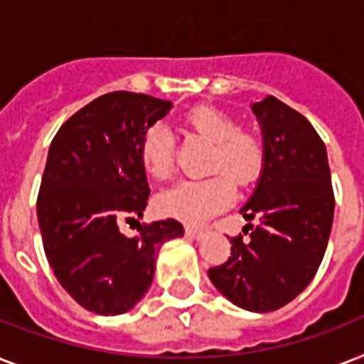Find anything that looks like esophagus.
Masks as SVG:
<instances>
[{
  "mask_svg": "<svg viewBox=\"0 0 364 364\" xmlns=\"http://www.w3.org/2000/svg\"><path fill=\"white\" fill-rule=\"evenodd\" d=\"M185 234H187L188 238H193V240H200V238H204V230H200V228L187 227V228H185Z\"/></svg>",
  "mask_w": 364,
  "mask_h": 364,
  "instance_id": "1",
  "label": "esophagus"
}]
</instances>
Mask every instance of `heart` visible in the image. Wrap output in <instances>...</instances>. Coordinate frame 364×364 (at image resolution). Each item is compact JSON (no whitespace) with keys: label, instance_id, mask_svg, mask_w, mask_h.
<instances>
[{"label":"heart","instance_id":"b5f03b06","mask_svg":"<svg viewBox=\"0 0 364 364\" xmlns=\"http://www.w3.org/2000/svg\"><path fill=\"white\" fill-rule=\"evenodd\" d=\"M183 122L193 134L213 143L208 170L217 176L202 181L177 183L156 196L154 210L159 215L187 225H202L232 204L231 178L240 187H247L259 179L264 168V143L253 132L240 130V122L230 113L213 105L194 107ZM139 162L145 173L156 181H164L173 173L176 145L168 128L156 124L145 132L139 143Z\"/></svg>","mask_w":364,"mask_h":364}]
</instances>
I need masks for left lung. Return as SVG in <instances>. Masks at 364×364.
Instances as JSON below:
<instances>
[{"label": "left lung", "mask_w": 364, "mask_h": 364, "mask_svg": "<svg viewBox=\"0 0 364 364\" xmlns=\"http://www.w3.org/2000/svg\"><path fill=\"white\" fill-rule=\"evenodd\" d=\"M251 109L266 159L242 213L260 225H249L247 240L230 238L228 260L208 276L232 304L264 314L296 299L316 276L333 228L334 193L327 149L310 121L274 96Z\"/></svg>", "instance_id": "left-lung-1"}]
</instances>
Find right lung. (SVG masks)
Returning a JSON list of instances; mask_svg holds the SVG:
<instances>
[{
    "instance_id": "1",
    "label": "right lung",
    "mask_w": 364,
    "mask_h": 364,
    "mask_svg": "<svg viewBox=\"0 0 364 364\" xmlns=\"http://www.w3.org/2000/svg\"><path fill=\"white\" fill-rule=\"evenodd\" d=\"M170 109L147 94H104L60 126L48 147L37 196L43 247L60 285L98 316L132 310L153 283L160 245L183 236L176 219L139 225L134 238L119 230L145 211L139 143Z\"/></svg>"
}]
</instances>
